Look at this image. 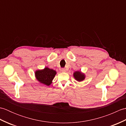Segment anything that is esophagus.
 I'll list each match as a JSON object with an SVG mask.
<instances>
[{
    "label": "esophagus",
    "mask_w": 126,
    "mask_h": 126,
    "mask_svg": "<svg viewBox=\"0 0 126 126\" xmlns=\"http://www.w3.org/2000/svg\"><path fill=\"white\" fill-rule=\"evenodd\" d=\"M61 71L62 72H65L66 71V69L65 68H62L61 69Z\"/></svg>",
    "instance_id": "obj_1"
}]
</instances>
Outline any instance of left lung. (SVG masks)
<instances>
[{"label":"left lung","mask_w":126,"mask_h":126,"mask_svg":"<svg viewBox=\"0 0 126 126\" xmlns=\"http://www.w3.org/2000/svg\"><path fill=\"white\" fill-rule=\"evenodd\" d=\"M74 76L77 81H82L85 78L84 75L79 71H76L74 73Z\"/></svg>","instance_id":"obj_1"}]
</instances>
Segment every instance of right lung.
I'll use <instances>...</instances> for the list:
<instances>
[{
	"label": "right lung",
	"mask_w": 126,
	"mask_h": 126,
	"mask_svg": "<svg viewBox=\"0 0 126 126\" xmlns=\"http://www.w3.org/2000/svg\"><path fill=\"white\" fill-rule=\"evenodd\" d=\"M56 74V71L48 68H45L42 70H38L35 73L36 77L38 81L47 85L51 84Z\"/></svg>",
	"instance_id": "right-lung-1"
}]
</instances>
